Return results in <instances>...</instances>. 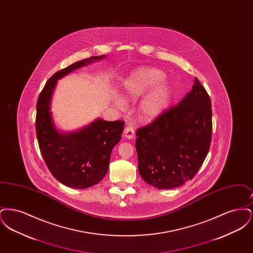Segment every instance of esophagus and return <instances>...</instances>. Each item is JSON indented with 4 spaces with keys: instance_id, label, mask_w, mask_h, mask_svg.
Masks as SVG:
<instances>
[{
    "instance_id": "esophagus-1",
    "label": "esophagus",
    "mask_w": 253,
    "mask_h": 253,
    "mask_svg": "<svg viewBox=\"0 0 253 253\" xmlns=\"http://www.w3.org/2000/svg\"><path fill=\"white\" fill-rule=\"evenodd\" d=\"M124 135L126 138L130 139L132 138L134 136V129L132 128V126H127L125 129H124Z\"/></svg>"
}]
</instances>
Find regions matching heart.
Returning a JSON list of instances; mask_svg holds the SVG:
<instances>
[{"instance_id": "heart-1", "label": "heart", "mask_w": 253, "mask_h": 253, "mask_svg": "<svg viewBox=\"0 0 253 253\" xmlns=\"http://www.w3.org/2000/svg\"><path fill=\"white\" fill-rule=\"evenodd\" d=\"M164 78L165 74L161 70L143 67L134 70L124 84L125 94L129 97L143 96L155 86L141 103V113L148 121L157 119L168 108L171 97V88L167 82H161ZM117 101L122 103L120 98Z\"/></svg>"}]
</instances>
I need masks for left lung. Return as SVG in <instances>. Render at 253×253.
Listing matches in <instances>:
<instances>
[{
    "mask_svg": "<svg viewBox=\"0 0 253 253\" xmlns=\"http://www.w3.org/2000/svg\"><path fill=\"white\" fill-rule=\"evenodd\" d=\"M211 102L194 79L190 93L136 131L138 170L157 189H172L192 180L202 166L211 141Z\"/></svg>",
    "mask_w": 253,
    "mask_h": 253,
    "instance_id": "left-lung-1",
    "label": "left lung"
}]
</instances>
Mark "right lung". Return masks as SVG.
I'll return each instance as SVG.
<instances>
[{"instance_id":"1","label":"right lung","mask_w":253,"mask_h":253,"mask_svg":"<svg viewBox=\"0 0 253 253\" xmlns=\"http://www.w3.org/2000/svg\"><path fill=\"white\" fill-rule=\"evenodd\" d=\"M104 57L80 60L55 73L37 101L36 133L42 156L53 176L74 189L92 187L105 176L112 150L121 139L125 122L97 119L77 132H60L52 121L50 102L58 80Z\"/></svg>"}]
</instances>
